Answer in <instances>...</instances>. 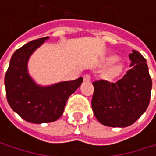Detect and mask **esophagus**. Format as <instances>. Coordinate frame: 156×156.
<instances>
[{"instance_id":"1","label":"esophagus","mask_w":156,"mask_h":156,"mask_svg":"<svg viewBox=\"0 0 156 156\" xmlns=\"http://www.w3.org/2000/svg\"><path fill=\"white\" fill-rule=\"evenodd\" d=\"M83 78H84V81H90L91 76H90V74H85L83 76Z\"/></svg>"}]
</instances>
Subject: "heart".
Segmentation results:
<instances>
[{
	"label": "heart",
	"mask_w": 156,
	"mask_h": 156,
	"mask_svg": "<svg viewBox=\"0 0 156 156\" xmlns=\"http://www.w3.org/2000/svg\"><path fill=\"white\" fill-rule=\"evenodd\" d=\"M117 57H115V56H111V57H109L107 58V64L108 65H112V64H114L115 62H116L117 61ZM121 70H122V66H120V65H118V66H115V67H114L112 69H111V75L112 76H116V75H118L120 72H121Z\"/></svg>",
	"instance_id": "1"
}]
</instances>
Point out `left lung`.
<instances>
[{"label":"left lung","instance_id":"left-lung-1","mask_svg":"<svg viewBox=\"0 0 156 156\" xmlns=\"http://www.w3.org/2000/svg\"><path fill=\"white\" fill-rule=\"evenodd\" d=\"M132 67L115 83L93 82L92 109L104 126L126 127L134 124L148 108L152 79L145 58L136 50L129 54Z\"/></svg>","mask_w":156,"mask_h":156}]
</instances>
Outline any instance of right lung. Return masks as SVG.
I'll return each mask as SVG.
<instances>
[{"label":"right lung","mask_w":156,"mask_h":156,"mask_svg":"<svg viewBox=\"0 0 156 156\" xmlns=\"http://www.w3.org/2000/svg\"><path fill=\"white\" fill-rule=\"evenodd\" d=\"M48 39V37H45L32 41L17 49L4 78L10 107L25 121L34 124L58 120L63 114L68 98L83 81V78H78L48 87L34 82L28 72V60Z\"/></svg>","instance_id":"add662e5"}]
</instances>
